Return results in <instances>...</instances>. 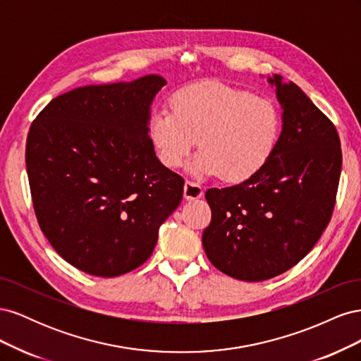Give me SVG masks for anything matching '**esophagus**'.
I'll return each instance as SVG.
<instances>
[{"instance_id":"34e87169","label":"esophagus","mask_w":361,"mask_h":361,"mask_svg":"<svg viewBox=\"0 0 361 361\" xmlns=\"http://www.w3.org/2000/svg\"><path fill=\"white\" fill-rule=\"evenodd\" d=\"M203 195V188L199 183L187 180L183 185V197L185 200H197Z\"/></svg>"}]
</instances>
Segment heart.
<instances>
[{"instance_id": "heart-1", "label": "heart", "mask_w": 361, "mask_h": 361, "mask_svg": "<svg viewBox=\"0 0 361 361\" xmlns=\"http://www.w3.org/2000/svg\"><path fill=\"white\" fill-rule=\"evenodd\" d=\"M171 111L155 110L149 135L159 161L179 169L197 145L190 166L197 178L248 180L264 169L277 147L281 117L277 106L247 90L218 81L185 85L171 96Z\"/></svg>"}]
</instances>
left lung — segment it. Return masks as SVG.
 <instances>
[{
    "mask_svg": "<svg viewBox=\"0 0 361 361\" xmlns=\"http://www.w3.org/2000/svg\"><path fill=\"white\" fill-rule=\"evenodd\" d=\"M281 106L274 155L253 178L207 190L212 220L202 243L211 264L244 281L295 267L329 226L342 170L338 134L310 97L280 75L268 78Z\"/></svg>",
    "mask_w": 361,
    "mask_h": 361,
    "instance_id": "8db88e82",
    "label": "left lung"
}]
</instances>
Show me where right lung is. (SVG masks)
<instances>
[{
    "mask_svg": "<svg viewBox=\"0 0 361 361\" xmlns=\"http://www.w3.org/2000/svg\"><path fill=\"white\" fill-rule=\"evenodd\" d=\"M166 84L146 75L78 87L31 123L25 162L39 226L87 274L117 277L143 265L182 200L183 179L159 162L147 130Z\"/></svg>",
    "mask_w": 361,
    "mask_h": 361,
    "instance_id": "1",
    "label": "right lung"
}]
</instances>
